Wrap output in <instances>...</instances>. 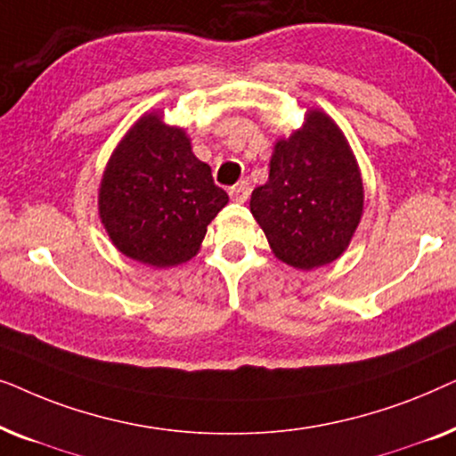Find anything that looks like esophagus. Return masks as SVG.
<instances>
[{"mask_svg": "<svg viewBox=\"0 0 456 456\" xmlns=\"http://www.w3.org/2000/svg\"><path fill=\"white\" fill-rule=\"evenodd\" d=\"M228 192H230V199H232V201L245 203L248 199V192H251V186H248L247 180H240V183L234 184Z\"/></svg>", "mask_w": 456, "mask_h": 456, "instance_id": "1", "label": "esophagus"}]
</instances>
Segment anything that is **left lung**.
I'll list each match as a JSON object with an SVG mask.
<instances>
[{
    "instance_id": "obj_1",
    "label": "left lung",
    "mask_w": 456,
    "mask_h": 456,
    "mask_svg": "<svg viewBox=\"0 0 456 456\" xmlns=\"http://www.w3.org/2000/svg\"><path fill=\"white\" fill-rule=\"evenodd\" d=\"M251 214L273 255L297 270L332 264L363 214V183L342 130L320 110L273 145L270 178L251 195Z\"/></svg>"
}]
</instances>
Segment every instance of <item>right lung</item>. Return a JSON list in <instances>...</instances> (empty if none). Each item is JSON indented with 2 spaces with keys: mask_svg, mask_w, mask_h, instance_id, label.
Wrapping results in <instances>:
<instances>
[{
  "mask_svg": "<svg viewBox=\"0 0 456 456\" xmlns=\"http://www.w3.org/2000/svg\"><path fill=\"white\" fill-rule=\"evenodd\" d=\"M228 203L183 128L159 111L139 118L111 153L99 186V217L126 257L153 267L195 257L208 224Z\"/></svg>",
  "mask_w": 456,
  "mask_h": 456,
  "instance_id": "right-lung-1",
  "label": "right lung"
}]
</instances>
